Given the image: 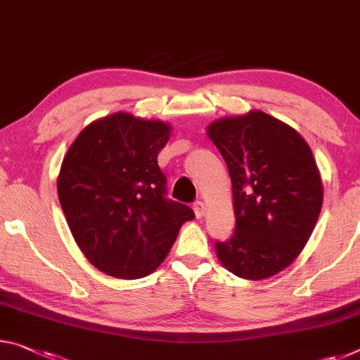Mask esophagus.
Wrapping results in <instances>:
<instances>
[{"mask_svg": "<svg viewBox=\"0 0 360 360\" xmlns=\"http://www.w3.org/2000/svg\"><path fill=\"white\" fill-rule=\"evenodd\" d=\"M193 211H195L197 218H202V216L205 214V205H203V202L197 200L195 203H193Z\"/></svg>", "mask_w": 360, "mask_h": 360, "instance_id": "1", "label": "esophagus"}]
</instances>
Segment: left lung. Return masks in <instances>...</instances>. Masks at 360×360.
Masks as SVG:
<instances>
[{
  "label": "left lung",
  "mask_w": 360,
  "mask_h": 360,
  "mask_svg": "<svg viewBox=\"0 0 360 360\" xmlns=\"http://www.w3.org/2000/svg\"><path fill=\"white\" fill-rule=\"evenodd\" d=\"M229 169L236 229L216 253L232 274L261 281L292 264L322 208L312 152L288 124L264 112L222 118L208 127Z\"/></svg>",
  "instance_id": "left-lung-1"
}]
</instances>
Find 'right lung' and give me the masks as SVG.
I'll return each instance as SVG.
<instances>
[{
    "label": "right lung",
    "mask_w": 360,
    "mask_h": 360,
    "mask_svg": "<svg viewBox=\"0 0 360 360\" xmlns=\"http://www.w3.org/2000/svg\"><path fill=\"white\" fill-rule=\"evenodd\" d=\"M169 127L113 113L78 134L62 162L57 193L72 236L93 266L118 278L157 269L195 218L191 207L167 197L158 152Z\"/></svg>",
    "instance_id": "right-lung-1"
}]
</instances>
